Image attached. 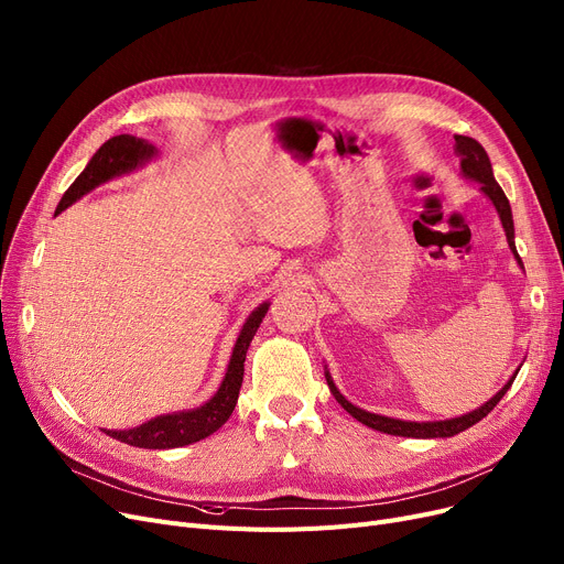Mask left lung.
<instances>
[{
	"label": "left lung",
	"mask_w": 564,
	"mask_h": 564,
	"mask_svg": "<svg viewBox=\"0 0 564 564\" xmlns=\"http://www.w3.org/2000/svg\"><path fill=\"white\" fill-rule=\"evenodd\" d=\"M454 152L456 156L460 159V170L463 175L468 180H475L481 184V191L491 198V203L496 205L498 214H500V221H502V228L507 232V241H509V249L513 251V256H517L519 264H521V258L517 253V247H513V221H511V207H509V200L505 191L500 188V184L496 182L494 177V167H491V161H488V154L484 147L475 140V138H468V135H454ZM327 378V384L332 389L334 399L343 405V410H348L352 417L361 424H366L369 429H376V431H382V433H389V435H403V437H449V435H456L465 429H470L473 424L481 422L488 412H491L500 399L507 394V389L511 387L513 382V376L498 394L486 401L481 408L463 414V417H456V420H445V422H401V420H391V417H382V414H373V412H366L357 405H352L350 401H346V397L340 394V391L334 387L329 373H325Z\"/></svg>",
	"instance_id": "obj_1"
}]
</instances>
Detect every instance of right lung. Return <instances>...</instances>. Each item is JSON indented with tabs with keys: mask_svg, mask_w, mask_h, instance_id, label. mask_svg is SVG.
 <instances>
[{
	"mask_svg": "<svg viewBox=\"0 0 564 564\" xmlns=\"http://www.w3.org/2000/svg\"><path fill=\"white\" fill-rule=\"evenodd\" d=\"M154 154H156L154 147L140 138H133V135L110 138L108 142L101 144V150L91 156V161L78 175V180L68 186L64 198L57 205V214L64 212L68 205L76 203L78 198H83V195L89 193L91 188H96L99 184H104L117 175L129 173V170H133L135 165H140L147 159H152ZM267 308H269V304L258 306L249 315V321L243 323V329L235 343V350H232V357L228 364V373H226L221 387H218L216 394L205 405H200L198 410H188V412L163 414V417H154L152 422H147L138 429L106 431V433L110 437L119 440V443H127L133 447L173 449V447L198 443V440L221 429L237 405L241 380H243V359H247V350L262 323Z\"/></svg>",
	"mask_w": 564,
	"mask_h": 564,
	"instance_id": "1",
	"label": "right lung"
}]
</instances>
